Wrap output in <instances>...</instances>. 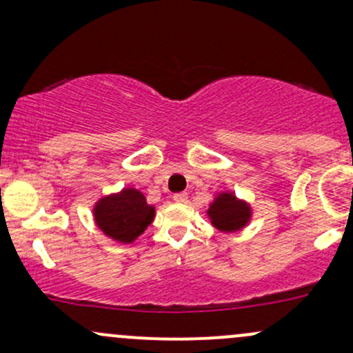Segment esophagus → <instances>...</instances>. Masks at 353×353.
Segmentation results:
<instances>
[{
  "label": "esophagus",
  "instance_id": "obj_1",
  "mask_svg": "<svg viewBox=\"0 0 353 353\" xmlns=\"http://www.w3.org/2000/svg\"><path fill=\"white\" fill-rule=\"evenodd\" d=\"M188 194L185 192H177V194H174L172 196V199L176 201V202H188Z\"/></svg>",
  "mask_w": 353,
  "mask_h": 353
}]
</instances>
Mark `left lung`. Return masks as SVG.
<instances>
[{
  "label": "left lung",
  "mask_w": 353,
  "mask_h": 353,
  "mask_svg": "<svg viewBox=\"0 0 353 353\" xmlns=\"http://www.w3.org/2000/svg\"><path fill=\"white\" fill-rule=\"evenodd\" d=\"M205 214L217 230L232 234L249 224L252 219V208L247 201L239 199L232 190H222L214 196Z\"/></svg>",
  "instance_id": "left-lung-1"
}]
</instances>
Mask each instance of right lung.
Wrapping results in <instances>:
<instances>
[{
    "instance_id": "obj_1",
    "label": "right lung",
    "mask_w": 353,
    "mask_h": 353,
    "mask_svg": "<svg viewBox=\"0 0 353 353\" xmlns=\"http://www.w3.org/2000/svg\"><path fill=\"white\" fill-rule=\"evenodd\" d=\"M92 217L104 236L119 244H132L152 224L156 205L148 204L139 189L123 188L96 201Z\"/></svg>"
}]
</instances>
